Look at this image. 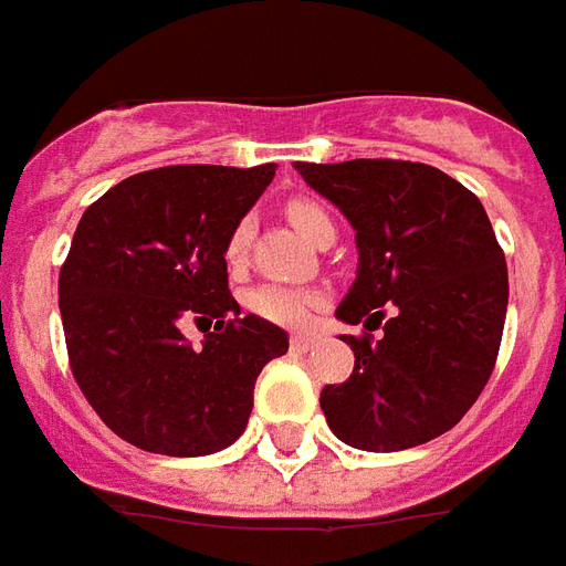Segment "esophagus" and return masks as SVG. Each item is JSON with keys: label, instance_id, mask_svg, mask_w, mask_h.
I'll use <instances>...</instances> for the list:
<instances>
[{"label": "esophagus", "instance_id": "34e87169", "mask_svg": "<svg viewBox=\"0 0 566 566\" xmlns=\"http://www.w3.org/2000/svg\"><path fill=\"white\" fill-rule=\"evenodd\" d=\"M292 350H298V354H307V350H314L316 338L314 335H292Z\"/></svg>", "mask_w": 566, "mask_h": 566}]
</instances>
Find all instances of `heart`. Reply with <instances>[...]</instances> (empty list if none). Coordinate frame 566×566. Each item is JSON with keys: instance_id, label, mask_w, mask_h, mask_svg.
Returning <instances> with one entry per match:
<instances>
[{"instance_id": "heart-1", "label": "heart", "mask_w": 566, "mask_h": 566, "mask_svg": "<svg viewBox=\"0 0 566 566\" xmlns=\"http://www.w3.org/2000/svg\"><path fill=\"white\" fill-rule=\"evenodd\" d=\"M286 216L290 222L304 238L316 240L323 231H328L332 226V216L323 203H316L311 198H295L286 203ZM252 238V222L250 219H240L238 226L231 228V234L226 240V262L231 268H240L247 262V250H250ZM250 311L255 316H262L268 323H276V326H304L316 307L323 304V295L316 290H298V286H280V283H268V286H259L255 292H250Z\"/></svg>"}]
</instances>
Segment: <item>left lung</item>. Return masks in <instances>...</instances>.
Masks as SVG:
<instances>
[{"label": "left lung", "mask_w": 566, "mask_h": 566, "mask_svg": "<svg viewBox=\"0 0 566 566\" xmlns=\"http://www.w3.org/2000/svg\"><path fill=\"white\" fill-rule=\"evenodd\" d=\"M356 231L359 268L335 316L382 322L385 338L340 335L356 363L319 392L340 442L405 451L448 432L494 371L509 304L506 255L482 200L430 164L356 158L295 164Z\"/></svg>", "instance_id": "left-lung-1"}]
</instances>
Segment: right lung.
I'll use <instances>...</instances> for the list:
<instances>
[{"mask_svg": "<svg viewBox=\"0 0 566 566\" xmlns=\"http://www.w3.org/2000/svg\"><path fill=\"white\" fill-rule=\"evenodd\" d=\"M274 164H179L127 176L84 210L60 268V316L84 399L124 442L167 457L216 454L247 430L262 368L286 332L240 316L226 240ZM188 318L217 323L200 348Z\"/></svg>", "mask_w": 566, "mask_h": 566, "instance_id": "right-lung-1", "label": "right lung"}]
</instances>
